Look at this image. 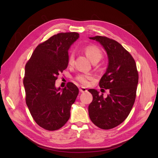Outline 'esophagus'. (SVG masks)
I'll return each instance as SVG.
<instances>
[{
    "label": "esophagus",
    "instance_id": "obj_1",
    "mask_svg": "<svg viewBox=\"0 0 158 158\" xmlns=\"http://www.w3.org/2000/svg\"><path fill=\"white\" fill-rule=\"evenodd\" d=\"M79 90H80V92H87V89L85 88H84V87H80Z\"/></svg>",
    "mask_w": 158,
    "mask_h": 158
}]
</instances>
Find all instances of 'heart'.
Wrapping results in <instances>:
<instances>
[{"label":"heart","mask_w":158,"mask_h":158,"mask_svg":"<svg viewBox=\"0 0 158 158\" xmlns=\"http://www.w3.org/2000/svg\"><path fill=\"white\" fill-rule=\"evenodd\" d=\"M84 52L85 55L90 59L92 63L99 62L102 59L103 54L102 51L100 50L97 46L95 45H88L84 48ZM74 55L73 52H70L68 56V64L71 66L74 63ZM93 77L90 74H79L76 77V80L78 81L80 83L84 85H87L89 83V80H92Z\"/></svg>","instance_id":"obj_1"}]
</instances>
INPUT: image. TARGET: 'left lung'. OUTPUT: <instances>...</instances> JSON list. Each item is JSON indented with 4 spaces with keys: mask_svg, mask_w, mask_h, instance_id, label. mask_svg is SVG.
Instances as JSON below:
<instances>
[{
    "mask_svg": "<svg viewBox=\"0 0 158 158\" xmlns=\"http://www.w3.org/2000/svg\"><path fill=\"white\" fill-rule=\"evenodd\" d=\"M89 39L99 42L107 52L108 67L99 84L109 93L105 98L96 89H88L93 96L89 116L95 125L108 130L121 124L130 113L136 99L138 73L135 59L119 43L105 36Z\"/></svg>",
    "mask_w": 158,
    "mask_h": 158,
    "instance_id": "obj_1",
    "label": "left lung"
}]
</instances>
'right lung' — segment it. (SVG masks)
Instances as JSON below:
<instances>
[{
    "instance_id": "add662e5",
    "label": "right lung",
    "mask_w": 158,
    "mask_h": 158,
    "mask_svg": "<svg viewBox=\"0 0 158 158\" xmlns=\"http://www.w3.org/2000/svg\"><path fill=\"white\" fill-rule=\"evenodd\" d=\"M76 32L59 33L37 46L25 66L23 83L26 102L33 118L47 131H56L69 121L79 90L72 82L63 89L55 80L68 66V51L78 39Z\"/></svg>"
}]
</instances>
